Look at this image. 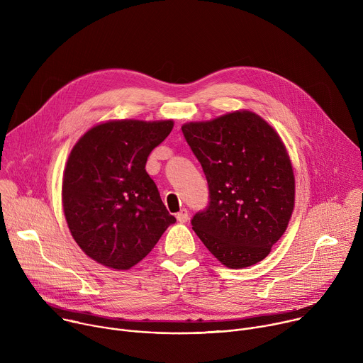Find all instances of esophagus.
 <instances>
[{
  "instance_id": "1",
  "label": "esophagus",
  "mask_w": 363,
  "mask_h": 363,
  "mask_svg": "<svg viewBox=\"0 0 363 363\" xmlns=\"http://www.w3.org/2000/svg\"><path fill=\"white\" fill-rule=\"evenodd\" d=\"M177 220L179 221V223H186L188 220H189V213H188V210H181L178 214H177Z\"/></svg>"
}]
</instances>
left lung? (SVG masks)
<instances>
[{"instance_id":"obj_1","label":"left lung","mask_w":363,"mask_h":363,"mask_svg":"<svg viewBox=\"0 0 363 363\" xmlns=\"http://www.w3.org/2000/svg\"><path fill=\"white\" fill-rule=\"evenodd\" d=\"M182 133L210 189L192 230L225 267L262 262L294 208V174L279 133L250 111L185 123Z\"/></svg>"}]
</instances>
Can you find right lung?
Returning a JSON list of instances; mask_svg holds the SVG:
<instances>
[{"label": "right lung", "mask_w": 363, "mask_h": 363, "mask_svg": "<svg viewBox=\"0 0 363 363\" xmlns=\"http://www.w3.org/2000/svg\"><path fill=\"white\" fill-rule=\"evenodd\" d=\"M172 121H109L89 129L66 164L62 202L69 230L94 262L129 270L177 220L145 165Z\"/></svg>", "instance_id": "right-lung-1"}]
</instances>
